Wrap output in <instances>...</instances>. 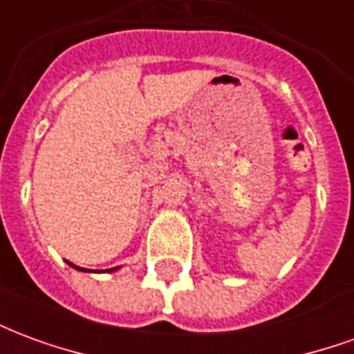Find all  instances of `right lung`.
I'll return each mask as SVG.
<instances>
[{
	"mask_svg": "<svg viewBox=\"0 0 354 354\" xmlns=\"http://www.w3.org/2000/svg\"><path fill=\"white\" fill-rule=\"evenodd\" d=\"M68 266L73 267V269H77V271H85V273H113V271H119V269H121V266H117L111 267V269H106V271H88V269H83V267L80 266H73L72 261H68Z\"/></svg>",
	"mask_w": 354,
	"mask_h": 354,
	"instance_id": "add662e5",
	"label": "right lung"
}]
</instances>
